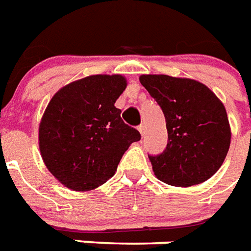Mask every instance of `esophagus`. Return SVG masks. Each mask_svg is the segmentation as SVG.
<instances>
[{
	"instance_id": "esophagus-1",
	"label": "esophagus",
	"mask_w": 251,
	"mask_h": 251,
	"mask_svg": "<svg viewBox=\"0 0 251 251\" xmlns=\"http://www.w3.org/2000/svg\"><path fill=\"white\" fill-rule=\"evenodd\" d=\"M137 129H138V132L141 133V136L145 135V127H144V124H140V126H138Z\"/></svg>"
}]
</instances>
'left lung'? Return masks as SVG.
Segmentation results:
<instances>
[{"instance_id":"8db88e82","label":"left lung","mask_w":251,"mask_h":251,"mask_svg":"<svg viewBox=\"0 0 251 251\" xmlns=\"http://www.w3.org/2000/svg\"><path fill=\"white\" fill-rule=\"evenodd\" d=\"M140 83L160 106L168 133L163 153L149 155L154 175L181 188L210 179L223 164L230 145L223 102L193 79L141 75Z\"/></svg>"}]
</instances>
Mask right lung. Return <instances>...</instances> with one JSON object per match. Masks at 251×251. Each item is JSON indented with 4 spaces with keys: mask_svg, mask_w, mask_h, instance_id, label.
<instances>
[{
    "mask_svg": "<svg viewBox=\"0 0 251 251\" xmlns=\"http://www.w3.org/2000/svg\"><path fill=\"white\" fill-rule=\"evenodd\" d=\"M126 88L122 75H92L67 84L50 100L39 126L40 153L50 174L69 189L102 185L141 138L115 107Z\"/></svg>",
    "mask_w": 251,
    "mask_h": 251,
    "instance_id": "right-lung-1",
    "label": "right lung"
}]
</instances>
